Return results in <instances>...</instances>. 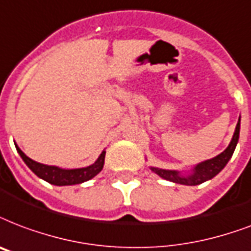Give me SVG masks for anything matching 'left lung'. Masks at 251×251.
Returning a JSON list of instances; mask_svg holds the SVG:
<instances>
[{"label": "left lung", "mask_w": 251, "mask_h": 251, "mask_svg": "<svg viewBox=\"0 0 251 251\" xmlns=\"http://www.w3.org/2000/svg\"><path fill=\"white\" fill-rule=\"evenodd\" d=\"M238 138H240V120L237 122L236 130H234V134H233V138L229 143V146L225 149V150L219 154L215 158H212L209 160H205V162H201L199 163L196 167L194 168V172L191 175H187V176H181L179 175L177 171H171V170H162V168H155L151 167V170L158 174L160 177H163L166 180L174 181V183H177V184H184V185H198L201 184L204 181L209 180L212 177H215L217 174H219L221 170H223L226 163L229 162V159L232 158L233 152H234V149L237 146V142H238Z\"/></svg>", "instance_id": "obj_1"}]
</instances>
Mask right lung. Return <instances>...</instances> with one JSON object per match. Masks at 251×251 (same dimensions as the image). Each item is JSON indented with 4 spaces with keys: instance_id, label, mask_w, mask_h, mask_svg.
<instances>
[{
    "instance_id": "obj_1",
    "label": "right lung",
    "mask_w": 251,
    "mask_h": 251,
    "mask_svg": "<svg viewBox=\"0 0 251 251\" xmlns=\"http://www.w3.org/2000/svg\"><path fill=\"white\" fill-rule=\"evenodd\" d=\"M17 151L19 152L21 158L25 160V163L27 164L28 168L31 170L36 176H39L43 180L49 181L50 184L53 185H72L80 184L84 181L89 180L92 177H95L99 172L104 167L105 160V151L101 152L99 159L95 163L84 168H75V170H63V168L55 167V166H47V164L38 163L35 160L30 159L28 156L25 155V152L19 149L17 145Z\"/></svg>"
}]
</instances>
